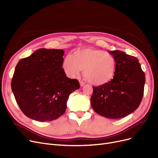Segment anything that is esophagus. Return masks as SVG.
Instances as JSON below:
<instances>
[{
	"instance_id": "34e87169",
	"label": "esophagus",
	"mask_w": 158,
	"mask_h": 158,
	"mask_svg": "<svg viewBox=\"0 0 158 158\" xmlns=\"http://www.w3.org/2000/svg\"><path fill=\"white\" fill-rule=\"evenodd\" d=\"M79 83H80V86H81V87L85 85V82H83V81H80Z\"/></svg>"
}]
</instances>
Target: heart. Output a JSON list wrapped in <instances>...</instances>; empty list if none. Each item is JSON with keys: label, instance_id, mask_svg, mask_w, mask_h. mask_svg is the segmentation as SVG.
<instances>
[{"label": "heart", "instance_id": "b5f03b06", "mask_svg": "<svg viewBox=\"0 0 158 158\" xmlns=\"http://www.w3.org/2000/svg\"><path fill=\"white\" fill-rule=\"evenodd\" d=\"M115 60L110 54L90 48L75 51L72 56H67L63 68L68 76L73 77L84 70L86 79L95 86L110 82L115 73Z\"/></svg>", "mask_w": 158, "mask_h": 158}]
</instances>
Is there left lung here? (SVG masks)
Wrapping results in <instances>:
<instances>
[{
	"instance_id": "obj_1",
	"label": "left lung",
	"mask_w": 158,
	"mask_h": 158,
	"mask_svg": "<svg viewBox=\"0 0 158 158\" xmlns=\"http://www.w3.org/2000/svg\"><path fill=\"white\" fill-rule=\"evenodd\" d=\"M115 60V73L106 85L93 86L91 106L98 114L119 119L132 113L141 103L145 75L139 60L125 52L108 51Z\"/></svg>"
}]
</instances>
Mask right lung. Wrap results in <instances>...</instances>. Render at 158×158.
<instances>
[{
	"instance_id": "obj_1",
	"label": "right lung",
	"mask_w": 158,
	"mask_h": 158,
	"mask_svg": "<svg viewBox=\"0 0 158 158\" xmlns=\"http://www.w3.org/2000/svg\"><path fill=\"white\" fill-rule=\"evenodd\" d=\"M63 50L39 49L17 64L11 90L22 112L38 121L62 115L69 95L80 88L77 79L66 77L62 68Z\"/></svg>"
}]
</instances>
